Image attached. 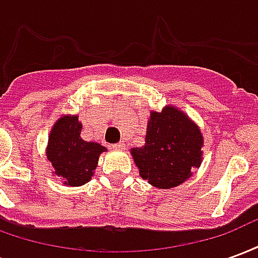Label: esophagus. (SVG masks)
<instances>
[{"instance_id": "34e87169", "label": "esophagus", "mask_w": 258, "mask_h": 258, "mask_svg": "<svg viewBox=\"0 0 258 258\" xmlns=\"http://www.w3.org/2000/svg\"><path fill=\"white\" fill-rule=\"evenodd\" d=\"M113 149H116V151H123V149H125V145H124L123 142H118V144H114V145H113Z\"/></svg>"}]
</instances>
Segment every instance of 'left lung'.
Instances as JSON below:
<instances>
[{
	"mask_svg": "<svg viewBox=\"0 0 258 258\" xmlns=\"http://www.w3.org/2000/svg\"><path fill=\"white\" fill-rule=\"evenodd\" d=\"M203 137L184 112L166 106L151 112L145 145L133 148L131 155L140 175L156 188L170 189L192 175L202 163Z\"/></svg>",
	"mask_w": 258,
	"mask_h": 258,
	"instance_id": "left-lung-1",
	"label": "left lung"
}]
</instances>
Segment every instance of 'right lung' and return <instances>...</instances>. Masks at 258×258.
Masks as SVG:
<instances>
[{
	"label": "right lung",
	"mask_w": 258,
	"mask_h": 258,
	"mask_svg": "<svg viewBox=\"0 0 258 258\" xmlns=\"http://www.w3.org/2000/svg\"><path fill=\"white\" fill-rule=\"evenodd\" d=\"M81 128L77 116H62L48 140L47 159L55 170L53 174L69 186L87 184L94 175L99 155L106 152L105 146L83 140Z\"/></svg>",
	"instance_id": "1"
}]
</instances>
